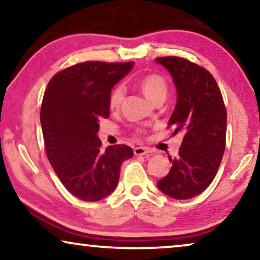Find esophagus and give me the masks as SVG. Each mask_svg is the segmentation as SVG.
<instances>
[{
  "label": "esophagus",
  "mask_w": 260,
  "mask_h": 260,
  "mask_svg": "<svg viewBox=\"0 0 260 260\" xmlns=\"http://www.w3.org/2000/svg\"><path fill=\"white\" fill-rule=\"evenodd\" d=\"M150 152V149L145 148V147H137L134 149V154L136 156H143V155H147Z\"/></svg>",
  "instance_id": "34e87169"
}]
</instances>
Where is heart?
<instances>
[{
    "mask_svg": "<svg viewBox=\"0 0 260 260\" xmlns=\"http://www.w3.org/2000/svg\"><path fill=\"white\" fill-rule=\"evenodd\" d=\"M142 92L149 101L155 103L159 98H166L167 92H168V85L165 78L161 74L151 73L144 76L138 81ZM124 87L122 85H118L113 88L111 95H110V108L112 110L118 109L122 104L124 99Z\"/></svg>",
    "mask_w": 260,
    "mask_h": 260,
    "instance_id": "obj_1",
    "label": "heart"
}]
</instances>
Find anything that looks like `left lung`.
Returning a JSON list of instances; mask_svg holds the SVG:
<instances>
[{
  "instance_id": "left-lung-1",
  "label": "left lung",
  "mask_w": 260,
  "mask_h": 260,
  "mask_svg": "<svg viewBox=\"0 0 260 260\" xmlns=\"http://www.w3.org/2000/svg\"><path fill=\"white\" fill-rule=\"evenodd\" d=\"M156 62L172 74L177 102L168 126L183 136L179 156L158 189L177 200L201 194L216 175L226 144L227 113L218 84L204 67L179 58L162 56Z\"/></svg>"
}]
</instances>
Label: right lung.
<instances>
[{
    "instance_id": "right-lung-1",
    "label": "right lung",
    "mask_w": 260,
    "mask_h": 260,
    "mask_svg": "<svg viewBox=\"0 0 260 260\" xmlns=\"http://www.w3.org/2000/svg\"><path fill=\"white\" fill-rule=\"evenodd\" d=\"M135 65L130 62H80L49 80L40 120L48 161L74 197L98 201L116 189L120 166L134 156L118 144L102 150L99 120L110 117L111 90Z\"/></svg>"
}]
</instances>
